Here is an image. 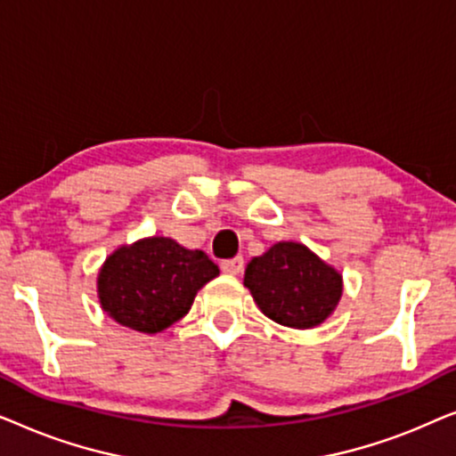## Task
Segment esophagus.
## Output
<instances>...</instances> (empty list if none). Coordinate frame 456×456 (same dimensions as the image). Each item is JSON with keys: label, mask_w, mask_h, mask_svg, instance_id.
Returning <instances> with one entry per match:
<instances>
[{"label": "esophagus", "mask_w": 456, "mask_h": 456, "mask_svg": "<svg viewBox=\"0 0 456 456\" xmlns=\"http://www.w3.org/2000/svg\"><path fill=\"white\" fill-rule=\"evenodd\" d=\"M242 270H245V259L242 257L222 261V272L228 273V276H240Z\"/></svg>", "instance_id": "1"}]
</instances>
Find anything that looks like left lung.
<instances>
[{"label":"left lung","mask_w":456,"mask_h":456,"mask_svg":"<svg viewBox=\"0 0 456 456\" xmlns=\"http://www.w3.org/2000/svg\"><path fill=\"white\" fill-rule=\"evenodd\" d=\"M261 314L280 326L311 330L338 307L342 273L307 245L280 240L247 264L245 282Z\"/></svg>","instance_id":"1"}]
</instances>
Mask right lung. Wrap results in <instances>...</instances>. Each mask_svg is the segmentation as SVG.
I'll return each mask as SVG.
<instances>
[{
	"label": "right lung",
	"instance_id": "add662e5",
	"mask_svg": "<svg viewBox=\"0 0 456 456\" xmlns=\"http://www.w3.org/2000/svg\"><path fill=\"white\" fill-rule=\"evenodd\" d=\"M220 273L199 248L170 236H147L118 247L97 273L102 309L124 328L158 334L189 314L197 292Z\"/></svg>",
	"mask_w": 456,
	"mask_h": 456
}]
</instances>
